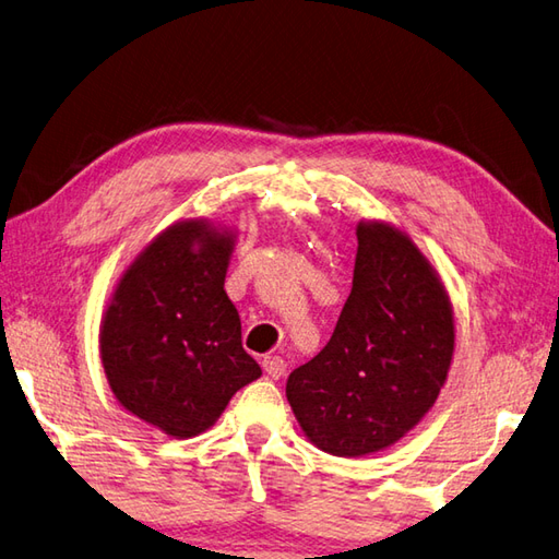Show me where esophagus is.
<instances>
[{
	"instance_id": "esophagus-1",
	"label": "esophagus",
	"mask_w": 559,
	"mask_h": 559,
	"mask_svg": "<svg viewBox=\"0 0 559 559\" xmlns=\"http://www.w3.org/2000/svg\"><path fill=\"white\" fill-rule=\"evenodd\" d=\"M263 369L265 373L270 376V379H282L284 373H287V361H284L282 357H265L263 359Z\"/></svg>"
}]
</instances>
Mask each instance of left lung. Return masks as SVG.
Wrapping results in <instances>:
<instances>
[{"instance_id": "1", "label": "left lung", "mask_w": 559, "mask_h": 559, "mask_svg": "<svg viewBox=\"0 0 559 559\" xmlns=\"http://www.w3.org/2000/svg\"><path fill=\"white\" fill-rule=\"evenodd\" d=\"M357 241L333 337L287 379L304 435L345 459L389 449L429 413L455 340L449 294L409 236L359 222Z\"/></svg>"}]
</instances>
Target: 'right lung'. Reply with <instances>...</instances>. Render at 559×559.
Instances as JSON below:
<instances>
[{
	"instance_id": "1",
	"label": "right lung",
	"mask_w": 559,
	"mask_h": 559,
	"mask_svg": "<svg viewBox=\"0 0 559 559\" xmlns=\"http://www.w3.org/2000/svg\"><path fill=\"white\" fill-rule=\"evenodd\" d=\"M234 236L207 219L168 226L118 282L100 325V361L118 403L176 439L210 429L255 381L241 318L224 292Z\"/></svg>"
}]
</instances>
